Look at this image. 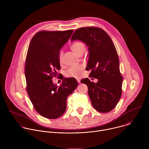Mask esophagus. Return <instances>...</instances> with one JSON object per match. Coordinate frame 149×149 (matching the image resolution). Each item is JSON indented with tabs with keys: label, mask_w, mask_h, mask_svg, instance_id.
Here are the masks:
<instances>
[{
	"label": "esophagus",
	"mask_w": 149,
	"mask_h": 149,
	"mask_svg": "<svg viewBox=\"0 0 149 149\" xmlns=\"http://www.w3.org/2000/svg\"><path fill=\"white\" fill-rule=\"evenodd\" d=\"M76 79H77V81H78V82L79 84L81 82H80V80H81V79H80V78H76Z\"/></svg>",
	"instance_id": "34e87169"
}]
</instances>
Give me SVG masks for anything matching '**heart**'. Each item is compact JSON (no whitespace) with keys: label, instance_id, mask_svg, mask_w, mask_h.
Instances as JSON below:
<instances>
[{"label":"heart","instance_id":"obj_1","mask_svg":"<svg viewBox=\"0 0 149 149\" xmlns=\"http://www.w3.org/2000/svg\"><path fill=\"white\" fill-rule=\"evenodd\" d=\"M71 48L72 51L77 55H79L81 53L84 52L85 51V45L81 42H75L72 44ZM63 52L61 50L59 54V60L60 62H62L63 58ZM83 67L81 65H76L70 67L65 72V76L67 77L70 78H78L82 74Z\"/></svg>","mask_w":149,"mask_h":149}]
</instances>
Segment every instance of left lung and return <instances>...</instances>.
Returning <instances> with one entry per match:
<instances>
[{
  "label": "left lung",
  "mask_w": 149,
  "mask_h": 149,
  "mask_svg": "<svg viewBox=\"0 0 149 149\" xmlns=\"http://www.w3.org/2000/svg\"><path fill=\"white\" fill-rule=\"evenodd\" d=\"M80 40L88 47L89 59L86 70H91L90 77L81 80L88 87V93L94 108L102 113L114 109L122 93L123 78L120 71L118 56L109 35L97 27L77 29L71 40Z\"/></svg>",
  "instance_id": "obj_1"
}]
</instances>
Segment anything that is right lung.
Listing matches in <instances>:
<instances>
[{
  "label": "right lung",
  "instance_id": "obj_1",
  "mask_svg": "<svg viewBox=\"0 0 149 149\" xmlns=\"http://www.w3.org/2000/svg\"><path fill=\"white\" fill-rule=\"evenodd\" d=\"M73 31H41L29 45L25 67L26 91L35 110L47 118L55 119L65 113L67 98L78 86L74 78L61 77L59 87L52 79L61 69L59 51Z\"/></svg>",
  "mask_w": 149,
  "mask_h": 149
}]
</instances>
